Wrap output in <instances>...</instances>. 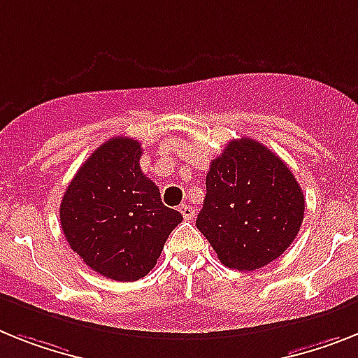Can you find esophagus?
Segmentation results:
<instances>
[{
  "mask_svg": "<svg viewBox=\"0 0 358 358\" xmlns=\"http://www.w3.org/2000/svg\"><path fill=\"white\" fill-rule=\"evenodd\" d=\"M178 209H180V213H182V215H184L185 220H191V218H193V216H194V209H193V206H189L187 202L180 203Z\"/></svg>",
  "mask_w": 358,
  "mask_h": 358,
  "instance_id": "obj_1",
  "label": "esophagus"
}]
</instances>
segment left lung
I'll return each mask as SVG.
<instances>
[{
    "label": "left lung",
    "mask_w": 358,
    "mask_h": 358,
    "mask_svg": "<svg viewBox=\"0 0 358 358\" xmlns=\"http://www.w3.org/2000/svg\"><path fill=\"white\" fill-rule=\"evenodd\" d=\"M196 227L224 266L253 271L276 260L299 235L304 193L284 162L251 138L227 143L211 162Z\"/></svg>",
    "instance_id": "left-lung-1"
}]
</instances>
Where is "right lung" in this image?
Here are the masks:
<instances>
[{
	"label": "right lung",
	"instance_id": "1",
	"mask_svg": "<svg viewBox=\"0 0 358 358\" xmlns=\"http://www.w3.org/2000/svg\"><path fill=\"white\" fill-rule=\"evenodd\" d=\"M142 143L110 138L87 158L59 206L63 235L87 266L110 280L134 282L160 258L182 215L164 206L142 173Z\"/></svg>",
	"mask_w": 358,
	"mask_h": 358
}]
</instances>
